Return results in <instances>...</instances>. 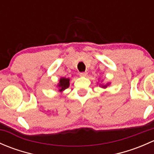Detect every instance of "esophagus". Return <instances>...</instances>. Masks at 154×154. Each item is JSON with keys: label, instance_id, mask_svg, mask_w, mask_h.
Wrapping results in <instances>:
<instances>
[{"label": "esophagus", "instance_id": "34e87169", "mask_svg": "<svg viewBox=\"0 0 154 154\" xmlns=\"http://www.w3.org/2000/svg\"><path fill=\"white\" fill-rule=\"evenodd\" d=\"M87 73L86 72H80V75L81 76V77H86L87 76Z\"/></svg>", "mask_w": 154, "mask_h": 154}]
</instances>
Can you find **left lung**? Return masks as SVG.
Segmentation results:
<instances>
[{
	"instance_id": "obj_1",
	"label": "left lung",
	"mask_w": 154,
	"mask_h": 154,
	"mask_svg": "<svg viewBox=\"0 0 154 154\" xmlns=\"http://www.w3.org/2000/svg\"><path fill=\"white\" fill-rule=\"evenodd\" d=\"M103 86V88H106V86Z\"/></svg>"
}]
</instances>
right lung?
Wrapping results in <instances>:
<instances>
[{
	"mask_svg": "<svg viewBox=\"0 0 154 154\" xmlns=\"http://www.w3.org/2000/svg\"><path fill=\"white\" fill-rule=\"evenodd\" d=\"M69 80H70L69 79L64 78V77H63V78L60 79V83L58 84L59 88H60L59 91H63V90L66 89V88H67L69 86Z\"/></svg>",
	"mask_w": 154,
	"mask_h": 154,
	"instance_id": "1",
	"label": "right lung"
}]
</instances>
